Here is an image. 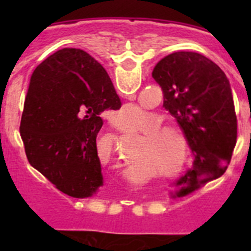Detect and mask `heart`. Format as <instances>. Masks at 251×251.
I'll return each mask as SVG.
<instances>
[{"label": "heart", "mask_w": 251, "mask_h": 251, "mask_svg": "<svg viewBox=\"0 0 251 251\" xmlns=\"http://www.w3.org/2000/svg\"><path fill=\"white\" fill-rule=\"evenodd\" d=\"M136 112V106H127L121 114ZM163 118L154 112L143 113L132 124V129L142 130L141 153L146 158L153 159L162 170H166L170 178L178 177L185 172L188 157V143L185 133L178 126L162 123ZM113 139V134H109Z\"/></svg>", "instance_id": "obj_1"}]
</instances>
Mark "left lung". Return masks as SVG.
I'll use <instances>...</instances> for the list:
<instances>
[{
  "instance_id": "8db88e82",
  "label": "left lung",
  "mask_w": 251,
  "mask_h": 251,
  "mask_svg": "<svg viewBox=\"0 0 251 251\" xmlns=\"http://www.w3.org/2000/svg\"><path fill=\"white\" fill-rule=\"evenodd\" d=\"M163 106L176 118L195 156L194 167L177 181L190 190L224 175L238 138L231 88L225 73L197 52L177 51L152 72ZM188 190V187H187Z\"/></svg>"
}]
</instances>
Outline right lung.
Masks as SVG:
<instances>
[{
  "label": "right lung",
  "instance_id": "right-lung-1",
  "mask_svg": "<svg viewBox=\"0 0 251 251\" xmlns=\"http://www.w3.org/2000/svg\"><path fill=\"white\" fill-rule=\"evenodd\" d=\"M121 105L105 69L88 52L65 48L50 55L31 76L21 117L30 165L69 196L95 195L103 186L101 114Z\"/></svg>",
  "mask_w": 251,
  "mask_h": 251
}]
</instances>
